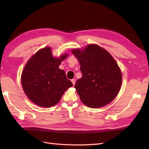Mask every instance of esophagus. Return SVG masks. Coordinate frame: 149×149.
<instances>
[{"mask_svg": "<svg viewBox=\"0 0 149 149\" xmlns=\"http://www.w3.org/2000/svg\"><path fill=\"white\" fill-rule=\"evenodd\" d=\"M71 81H72V84H73V85H75V80L74 79H72L71 80Z\"/></svg>", "mask_w": 149, "mask_h": 149, "instance_id": "obj_1", "label": "esophagus"}]
</instances>
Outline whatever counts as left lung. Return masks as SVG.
Returning <instances> with one entry per match:
<instances>
[{"mask_svg": "<svg viewBox=\"0 0 149 149\" xmlns=\"http://www.w3.org/2000/svg\"><path fill=\"white\" fill-rule=\"evenodd\" d=\"M72 52L77 58L83 75L75 84L81 102L91 108L111 102L122 82L121 70L113 57L97 44L74 49Z\"/></svg>", "mask_w": 149, "mask_h": 149, "instance_id": "1", "label": "left lung"}]
</instances>
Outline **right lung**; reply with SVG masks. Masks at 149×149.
Segmentation results:
<instances>
[{
	"label": "right lung",
	"mask_w": 149,
	"mask_h": 149,
	"mask_svg": "<svg viewBox=\"0 0 149 149\" xmlns=\"http://www.w3.org/2000/svg\"><path fill=\"white\" fill-rule=\"evenodd\" d=\"M68 56V54H63L58 58L54 57L51 48L45 47L28 60L22 72L21 83L31 102L46 108L54 106L65 91L73 86L65 72L59 68Z\"/></svg>",
	"instance_id": "1"
}]
</instances>
